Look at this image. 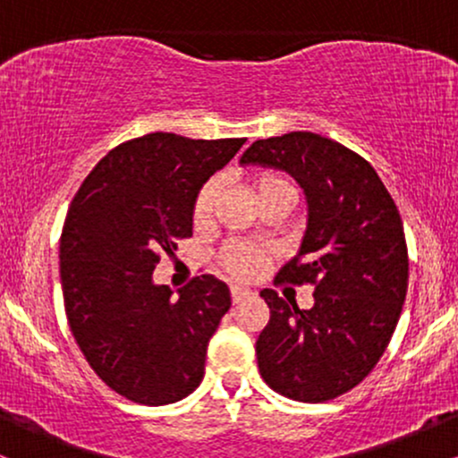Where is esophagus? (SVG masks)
I'll list each match as a JSON object with an SVG mask.
<instances>
[{"instance_id": "esophagus-1", "label": "esophagus", "mask_w": 458, "mask_h": 458, "mask_svg": "<svg viewBox=\"0 0 458 458\" xmlns=\"http://www.w3.org/2000/svg\"><path fill=\"white\" fill-rule=\"evenodd\" d=\"M230 295H233L234 303H239V301H243L247 295H250V291H247V288H243V286H230Z\"/></svg>"}]
</instances>
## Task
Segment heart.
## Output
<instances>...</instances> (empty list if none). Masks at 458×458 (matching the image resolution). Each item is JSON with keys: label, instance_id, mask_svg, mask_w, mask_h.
Here are the masks:
<instances>
[{"label": "heart", "instance_id": "b5f03b06", "mask_svg": "<svg viewBox=\"0 0 458 458\" xmlns=\"http://www.w3.org/2000/svg\"><path fill=\"white\" fill-rule=\"evenodd\" d=\"M219 185L217 181H208L207 185L199 189L196 202H193V224L207 225L211 222L213 204L217 199ZM251 191H254L259 204L267 202L273 198H288L295 202V187L280 174H273V172H262L251 178ZM267 262H269V254L265 250L256 245L247 243H234L225 247L222 254V265L230 276L239 277V280H251L259 273L265 269Z\"/></svg>", "mask_w": 458, "mask_h": 458}]
</instances>
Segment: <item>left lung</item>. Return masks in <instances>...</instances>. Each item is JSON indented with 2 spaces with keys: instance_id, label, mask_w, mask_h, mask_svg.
I'll return each instance as SVG.
<instances>
[{
  "instance_id": "1",
  "label": "left lung",
  "mask_w": 458,
  "mask_h": 458,
  "mask_svg": "<svg viewBox=\"0 0 458 458\" xmlns=\"http://www.w3.org/2000/svg\"><path fill=\"white\" fill-rule=\"evenodd\" d=\"M241 165L286 172L308 207L297 254L277 277L314 284V306L260 291L271 310L256 340L260 375L293 401H331L377 366L401 318L409 277L401 215L364 157L318 133L254 141Z\"/></svg>"
}]
</instances>
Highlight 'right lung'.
<instances>
[{
    "label": "right lung",
    "mask_w": 458,
    "mask_h": 458,
    "mask_svg": "<svg viewBox=\"0 0 458 458\" xmlns=\"http://www.w3.org/2000/svg\"><path fill=\"white\" fill-rule=\"evenodd\" d=\"M245 144L148 133L109 150L79 187L60 241L68 325L88 364L133 403L170 404L204 379L230 291L199 276L172 297L152 282L161 251L193 234V202Z\"/></svg>",
    "instance_id": "right-lung-1"
}]
</instances>
